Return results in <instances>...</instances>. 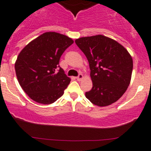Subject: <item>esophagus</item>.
Returning <instances> with one entry per match:
<instances>
[{"mask_svg": "<svg viewBox=\"0 0 151 151\" xmlns=\"http://www.w3.org/2000/svg\"><path fill=\"white\" fill-rule=\"evenodd\" d=\"M76 79H77L78 81H81L82 79H83V75H82V74H80L77 77H76Z\"/></svg>", "mask_w": 151, "mask_h": 151, "instance_id": "esophagus-1", "label": "esophagus"}]
</instances>
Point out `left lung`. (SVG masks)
Masks as SVG:
<instances>
[{
  "label": "left lung",
  "mask_w": 151,
  "mask_h": 151,
  "mask_svg": "<svg viewBox=\"0 0 151 151\" xmlns=\"http://www.w3.org/2000/svg\"><path fill=\"white\" fill-rule=\"evenodd\" d=\"M77 45L87 57L93 88L85 96L96 106H109L126 92L131 80L133 61L129 52L114 40L98 35L80 37Z\"/></svg>",
  "instance_id": "left-lung-1"
}]
</instances>
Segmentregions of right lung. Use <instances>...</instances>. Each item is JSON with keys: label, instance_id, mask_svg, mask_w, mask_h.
Here are the masks:
<instances>
[{"label": "right lung", "instance_id": "obj_1", "mask_svg": "<svg viewBox=\"0 0 151 151\" xmlns=\"http://www.w3.org/2000/svg\"><path fill=\"white\" fill-rule=\"evenodd\" d=\"M74 41L54 32L43 33L26 45L15 63L17 80L31 99L50 104L63 96L70 78L58 65L61 55Z\"/></svg>", "mask_w": 151, "mask_h": 151}]
</instances>
